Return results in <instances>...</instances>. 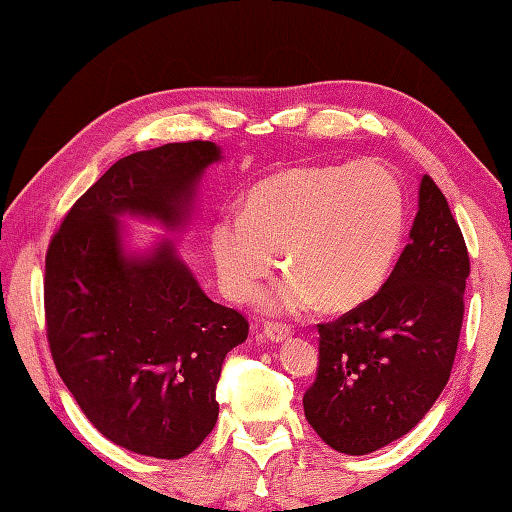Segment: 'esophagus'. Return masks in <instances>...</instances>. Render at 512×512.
Listing matches in <instances>:
<instances>
[{
    "instance_id": "esophagus-1",
    "label": "esophagus",
    "mask_w": 512,
    "mask_h": 512,
    "mask_svg": "<svg viewBox=\"0 0 512 512\" xmlns=\"http://www.w3.org/2000/svg\"><path fill=\"white\" fill-rule=\"evenodd\" d=\"M262 334H264V339H268V341H273V343H284L286 339H290L292 330L288 328V325H284V323L266 321V323L262 325Z\"/></svg>"
}]
</instances>
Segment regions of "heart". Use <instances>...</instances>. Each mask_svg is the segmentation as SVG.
<instances>
[{
    "instance_id": "heart-1",
    "label": "heart",
    "mask_w": 512,
    "mask_h": 512,
    "mask_svg": "<svg viewBox=\"0 0 512 512\" xmlns=\"http://www.w3.org/2000/svg\"><path fill=\"white\" fill-rule=\"evenodd\" d=\"M405 235V193L374 160L297 167L246 195L244 213L211 226L217 279L235 301L253 299L277 266L290 270L268 295L273 310L345 312L383 288Z\"/></svg>"
}]
</instances>
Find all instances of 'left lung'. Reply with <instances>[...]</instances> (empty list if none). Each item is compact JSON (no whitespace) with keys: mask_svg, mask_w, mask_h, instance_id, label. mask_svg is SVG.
<instances>
[{"mask_svg":"<svg viewBox=\"0 0 512 512\" xmlns=\"http://www.w3.org/2000/svg\"><path fill=\"white\" fill-rule=\"evenodd\" d=\"M411 242L376 295L319 323V369L303 394L310 427L334 451L365 455L409 433L451 376L469 250L438 184L420 182Z\"/></svg>","mask_w":512,"mask_h":512,"instance_id":"left-lung-1","label":"left lung"}]
</instances>
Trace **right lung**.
I'll use <instances>...</instances> for the list:
<instances>
[{
  "label": "right lung",
  "mask_w": 512,
  "mask_h": 512,
  "mask_svg": "<svg viewBox=\"0 0 512 512\" xmlns=\"http://www.w3.org/2000/svg\"><path fill=\"white\" fill-rule=\"evenodd\" d=\"M215 160L209 140L121 158L72 204L46 253L43 308L59 376L107 440L158 460L184 458L213 431L217 380L248 321L204 295L171 242L127 257L116 217L178 226Z\"/></svg>",
  "instance_id": "add662e5"
}]
</instances>
